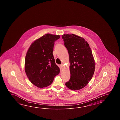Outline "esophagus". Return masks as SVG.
<instances>
[{"mask_svg":"<svg viewBox=\"0 0 120 120\" xmlns=\"http://www.w3.org/2000/svg\"><path fill=\"white\" fill-rule=\"evenodd\" d=\"M60 69H63L64 68V65L63 64H61L60 65Z\"/></svg>","mask_w":120,"mask_h":120,"instance_id":"obj_1","label":"esophagus"}]
</instances>
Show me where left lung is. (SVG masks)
<instances>
[{
    "instance_id": "1",
    "label": "left lung",
    "mask_w": 120,
    "mask_h": 120,
    "mask_svg": "<svg viewBox=\"0 0 120 120\" xmlns=\"http://www.w3.org/2000/svg\"><path fill=\"white\" fill-rule=\"evenodd\" d=\"M69 55L70 79L66 87L73 90L87 86L94 74L95 62L89 44L84 38L73 34L62 35Z\"/></svg>"
}]
</instances>
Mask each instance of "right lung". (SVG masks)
Returning <instances> with one entry per match:
<instances>
[{"instance_id":"1","label":"right lung","mask_w":120,"mask_h":120,"mask_svg":"<svg viewBox=\"0 0 120 120\" xmlns=\"http://www.w3.org/2000/svg\"><path fill=\"white\" fill-rule=\"evenodd\" d=\"M59 35L46 34L34 41L26 54L25 71L30 81L38 88L48 87L60 71L53 55Z\"/></svg>"}]
</instances>
